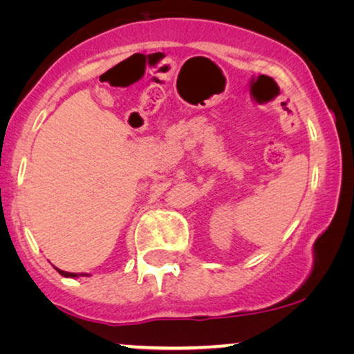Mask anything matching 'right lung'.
<instances>
[{
  "label": "right lung",
  "instance_id": "obj_1",
  "mask_svg": "<svg viewBox=\"0 0 354 354\" xmlns=\"http://www.w3.org/2000/svg\"><path fill=\"white\" fill-rule=\"evenodd\" d=\"M57 269V268H56ZM57 272H59L61 275H64V277H84V275H88V274H75V272H66V270H61V269H57Z\"/></svg>",
  "mask_w": 354,
  "mask_h": 354
}]
</instances>
